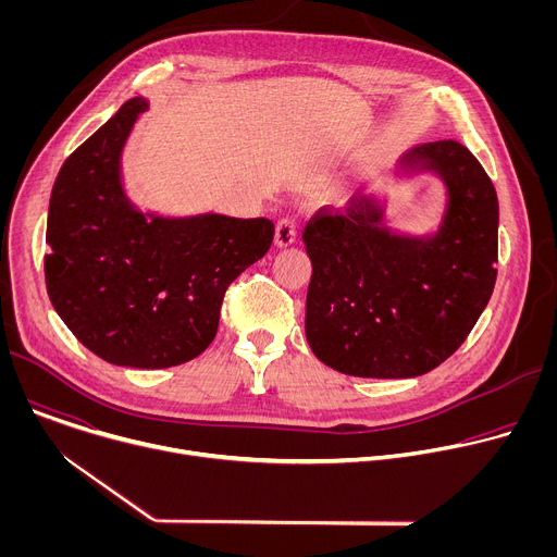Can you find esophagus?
I'll return each mask as SVG.
<instances>
[{"label":"esophagus","instance_id":"obj_1","mask_svg":"<svg viewBox=\"0 0 557 557\" xmlns=\"http://www.w3.org/2000/svg\"><path fill=\"white\" fill-rule=\"evenodd\" d=\"M297 237V226L293 218H282L275 226V245L277 247H290Z\"/></svg>","mask_w":557,"mask_h":557}]
</instances>
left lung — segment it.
<instances>
[{
	"instance_id": "left-lung-1",
	"label": "left lung",
	"mask_w": 557,
	"mask_h": 557,
	"mask_svg": "<svg viewBox=\"0 0 557 557\" xmlns=\"http://www.w3.org/2000/svg\"><path fill=\"white\" fill-rule=\"evenodd\" d=\"M399 172H434L445 183L436 233H392L370 194H355L344 211L320 209L301 233L312 264L306 339L344 374L408 379L434 370L494 293L498 196L475 156L456 140L423 143Z\"/></svg>"
}]
</instances>
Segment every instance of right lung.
Here are the masks:
<instances>
[{
    "label": "right lung",
    "instance_id": "add662e5",
    "mask_svg": "<svg viewBox=\"0 0 557 557\" xmlns=\"http://www.w3.org/2000/svg\"><path fill=\"white\" fill-rule=\"evenodd\" d=\"M134 97L59 170L48 207V297L88 350L114 366L158 370L198 357L218 333L228 284L271 247L267 218L138 211L121 153L147 110Z\"/></svg>",
    "mask_w": 557,
    "mask_h": 557
}]
</instances>
